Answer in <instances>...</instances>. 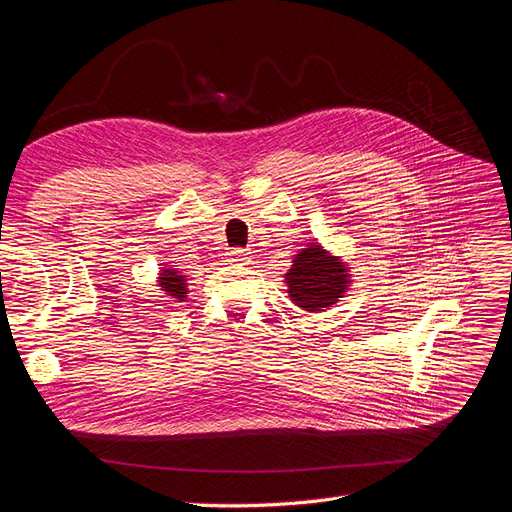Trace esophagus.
I'll return each instance as SVG.
<instances>
[{"instance_id":"obj_1","label":"esophagus","mask_w":512,"mask_h":512,"mask_svg":"<svg viewBox=\"0 0 512 512\" xmlns=\"http://www.w3.org/2000/svg\"><path fill=\"white\" fill-rule=\"evenodd\" d=\"M227 256H229L231 262H241V264H245V262L250 260V252L248 250H239V248L231 250Z\"/></svg>"}]
</instances>
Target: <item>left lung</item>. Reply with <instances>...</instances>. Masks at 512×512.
Here are the masks:
<instances>
[{"instance_id": "left-lung-1", "label": "left lung", "mask_w": 512, "mask_h": 512, "mask_svg": "<svg viewBox=\"0 0 512 512\" xmlns=\"http://www.w3.org/2000/svg\"><path fill=\"white\" fill-rule=\"evenodd\" d=\"M285 285L290 300L300 311L319 313L344 296L351 285V275L340 256L313 241L294 256L290 271L285 273Z\"/></svg>"}]
</instances>
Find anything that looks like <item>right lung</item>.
<instances>
[{"mask_svg": "<svg viewBox=\"0 0 512 512\" xmlns=\"http://www.w3.org/2000/svg\"><path fill=\"white\" fill-rule=\"evenodd\" d=\"M157 285L161 288V292L174 298V300H185L187 298V275H180L178 269L172 267H163L159 277H157Z\"/></svg>", "mask_w": 512, "mask_h": 512, "instance_id": "right-lung-1", "label": "right lung"}]
</instances>
